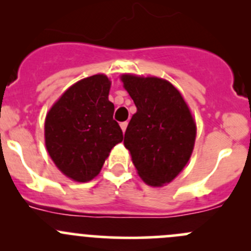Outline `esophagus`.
<instances>
[{
    "instance_id": "esophagus-1",
    "label": "esophagus",
    "mask_w": 251,
    "mask_h": 251,
    "mask_svg": "<svg viewBox=\"0 0 251 251\" xmlns=\"http://www.w3.org/2000/svg\"><path fill=\"white\" fill-rule=\"evenodd\" d=\"M127 121H124V123H121L120 124V127H121V130H123V132L125 133V131H126V127H127Z\"/></svg>"
}]
</instances>
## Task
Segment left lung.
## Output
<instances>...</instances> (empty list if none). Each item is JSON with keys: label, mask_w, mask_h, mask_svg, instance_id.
I'll list each match as a JSON object with an SVG mask.
<instances>
[{"label": "left lung", "mask_w": 251, "mask_h": 251, "mask_svg": "<svg viewBox=\"0 0 251 251\" xmlns=\"http://www.w3.org/2000/svg\"><path fill=\"white\" fill-rule=\"evenodd\" d=\"M121 80L137 108L124 144L146 183H169L191 158L197 131L193 116L169 81L135 75H123Z\"/></svg>", "instance_id": "left-lung-1"}]
</instances>
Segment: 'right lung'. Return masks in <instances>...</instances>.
<instances>
[{"mask_svg":"<svg viewBox=\"0 0 251 251\" xmlns=\"http://www.w3.org/2000/svg\"><path fill=\"white\" fill-rule=\"evenodd\" d=\"M110 81L93 75L73 85L48 111L45 123L47 151L57 168L77 182L100 174L111 148L123 141L108 100Z\"/></svg>","mask_w":251,"mask_h":251,"instance_id":"1","label":"right lung"}]
</instances>
